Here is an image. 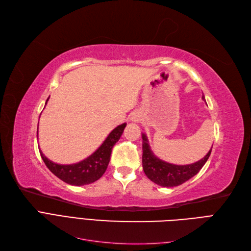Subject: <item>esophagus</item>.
<instances>
[{
  "instance_id": "esophagus-1",
  "label": "esophagus",
  "mask_w": 251,
  "mask_h": 251,
  "mask_svg": "<svg viewBox=\"0 0 251 251\" xmlns=\"http://www.w3.org/2000/svg\"><path fill=\"white\" fill-rule=\"evenodd\" d=\"M131 119H132V121H134V122H136V121H139V118H137L136 115H133Z\"/></svg>"
}]
</instances>
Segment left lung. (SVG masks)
<instances>
[{
  "mask_svg": "<svg viewBox=\"0 0 251 251\" xmlns=\"http://www.w3.org/2000/svg\"><path fill=\"white\" fill-rule=\"evenodd\" d=\"M202 98H204V96L202 97ZM142 137L143 170L151 181L155 182L156 184L160 185V187H177V185H180L183 182L189 180L190 178H192V177L195 176L200 171L201 168L204 166L212 152L211 149L203 158H201L200 160L196 161V163L194 164L183 166L173 165L159 159L153 154V152L151 151L148 144L147 136L143 133Z\"/></svg>",
  "mask_w": 251,
  "mask_h": 251,
  "instance_id": "1",
  "label": "left lung"
}]
</instances>
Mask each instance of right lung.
Returning a JSON list of instances; mask_svg holds the SVG:
<instances>
[{"label":"right lung","mask_w":251,"mask_h":251,"mask_svg":"<svg viewBox=\"0 0 251 251\" xmlns=\"http://www.w3.org/2000/svg\"><path fill=\"white\" fill-rule=\"evenodd\" d=\"M49 98L47 99V102ZM125 127L126 123L116 127L92 155L79 161V163L72 165H59L53 163L52 160L43 154L42 150H39L40 156H42L48 169L62 181L72 185H78V187L79 185L90 184L98 180L106 171L110 160L111 150L114 148L115 144L120 140Z\"/></svg>","instance_id":"add662e5"}]
</instances>
